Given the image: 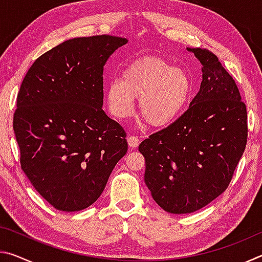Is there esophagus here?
I'll list each match as a JSON object with an SVG mask.
<instances>
[{
	"label": "esophagus",
	"instance_id": "1",
	"mask_svg": "<svg viewBox=\"0 0 262 262\" xmlns=\"http://www.w3.org/2000/svg\"><path fill=\"white\" fill-rule=\"evenodd\" d=\"M127 142H128V145H129L130 149H134L136 147H139L140 144V139L135 135H129L127 137Z\"/></svg>",
	"mask_w": 262,
	"mask_h": 262
}]
</instances>
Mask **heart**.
<instances>
[{"label": "heart", "instance_id": "heart-1", "mask_svg": "<svg viewBox=\"0 0 262 262\" xmlns=\"http://www.w3.org/2000/svg\"><path fill=\"white\" fill-rule=\"evenodd\" d=\"M192 95L193 81L189 74L157 56L133 61L123 70L120 81H111L104 91L108 111L115 118L129 117L135 98H140L142 118L157 128L179 118Z\"/></svg>", "mask_w": 262, "mask_h": 262}]
</instances>
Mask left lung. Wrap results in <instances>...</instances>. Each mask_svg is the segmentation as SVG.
Returning <instances> with one entry per match:
<instances>
[{"label": "left lung", "instance_id": "1", "mask_svg": "<svg viewBox=\"0 0 262 262\" xmlns=\"http://www.w3.org/2000/svg\"><path fill=\"white\" fill-rule=\"evenodd\" d=\"M202 64L198 95L179 119L139 145L144 183L171 214H190L228 188L247 142L246 106L214 53L187 48Z\"/></svg>", "mask_w": 262, "mask_h": 262}]
</instances>
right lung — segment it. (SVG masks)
<instances>
[{"instance_id":"right-lung-1","label":"right lung","mask_w":262,"mask_h":262,"mask_svg":"<svg viewBox=\"0 0 262 262\" xmlns=\"http://www.w3.org/2000/svg\"><path fill=\"white\" fill-rule=\"evenodd\" d=\"M126 38L63 41L31 66L14 114L20 166L57 210L79 211L103 193L128 149L126 133L103 111L104 66Z\"/></svg>"}]
</instances>
